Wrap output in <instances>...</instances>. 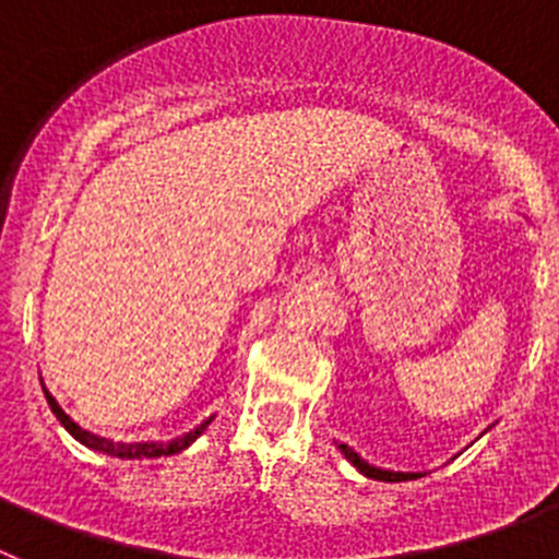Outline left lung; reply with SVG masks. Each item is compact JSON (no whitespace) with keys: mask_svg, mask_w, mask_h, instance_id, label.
<instances>
[{"mask_svg":"<svg viewBox=\"0 0 559 559\" xmlns=\"http://www.w3.org/2000/svg\"><path fill=\"white\" fill-rule=\"evenodd\" d=\"M338 448H341V453H344V456H347L349 462H353L355 467H358V471L364 473V476L374 478V481H408V478H419V473H394V471H380V467H372V464H369V462H364V459H360L358 453L353 451V448H347V445H338Z\"/></svg>","mask_w":559,"mask_h":559,"instance_id":"obj_1","label":"left lung"}]
</instances>
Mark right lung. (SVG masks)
<instances>
[{
    "instance_id": "1",
    "label": "right lung",
    "mask_w": 559,
    "mask_h": 559,
    "mask_svg": "<svg viewBox=\"0 0 559 559\" xmlns=\"http://www.w3.org/2000/svg\"><path fill=\"white\" fill-rule=\"evenodd\" d=\"M44 397H47L49 408H52V414H56L58 419H61V426L67 428L72 437L78 439V442H83L86 448H92V451H100V453H108V456H117V459H153V456H173V453L185 451L190 442H195V439L201 437V433L206 431V426L212 423V417L206 419V423H201L195 431L185 433V437L179 439H170V442H131V445H126V442H111V439H103V437H95V433L83 431L78 423H72L69 419V414L63 412L61 406L56 403V397L44 389Z\"/></svg>"
}]
</instances>
